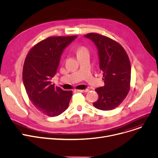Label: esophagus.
I'll return each mask as SVG.
<instances>
[{
  "label": "esophagus",
  "mask_w": 158,
  "mask_h": 158,
  "mask_svg": "<svg viewBox=\"0 0 158 158\" xmlns=\"http://www.w3.org/2000/svg\"><path fill=\"white\" fill-rule=\"evenodd\" d=\"M89 89H84V90H76V91L77 92H89Z\"/></svg>",
  "instance_id": "34e87169"
}]
</instances>
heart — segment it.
Returning a JSON list of instances; mask_svg holds the SVG:
<instances>
[{
	"instance_id": "obj_1",
	"label": "heart",
	"mask_w": 158,
	"mask_h": 158,
	"mask_svg": "<svg viewBox=\"0 0 158 158\" xmlns=\"http://www.w3.org/2000/svg\"><path fill=\"white\" fill-rule=\"evenodd\" d=\"M85 50H87V48H86L85 47H84V46H81V47H80V48L78 49L77 53L80 52H83V51H85Z\"/></svg>"
}]
</instances>
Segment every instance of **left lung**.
Returning a JSON list of instances; mask_svg holds the SVG:
<instances>
[{"instance_id":"left-lung-1","label":"left lung","mask_w":158,"mask_h":158,"mask_svg":"<svg viewBox=\"0 0 158 158\" xmlns=\"http://www.w3.org/2000/svg\"><path fill=\"white\" fill-rule=\"evenodd\" d=\"M84 36L93 41L98 50L99 68L103 72L105 85L95 89L99 98L93 105L101 110L117 108L130 89L131 64L128 55L116 41L98 33Z\"/></svg>"}]
</instances>
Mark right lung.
I'll return each mask as SVG.
<instances>
[{"label": "right lung", "instance_id": "add662e5", "mask_svg": "<svg viewBox=\"0 0 158 158\" xmlns=\"http://www.w3.org/2000/svg\"><path fill=\"white\" fill-rule=\"evenodd\" d=\"M77 35L48 37L35 44L27 53L23 68V81L33 105L44 115L58 116L69 106L72 90L51 84L61 54Z\"/></svg>", "mask_w": 158, "mask_h": 158}]
</instances>
